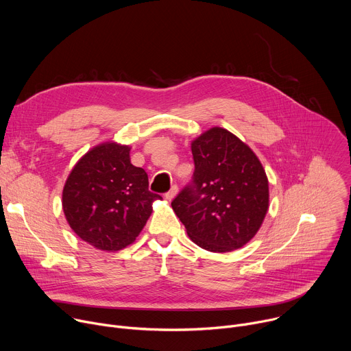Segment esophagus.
Instances as JSON below:
<instances>
[{"mask_svg": "<svg viewBox=\"0 0 351 351\" xmlns=\"http://www.w3.org/2000/svg\"><path fill=\"white\" fill-rule=\"evenodd\" d=\"M178 193H179V187H178L176 184H173V186L171 187V190L165 194V198L168 199V202H172V199L176 197Z\"/></svg>", "mask_w": 351, "mask_h": 351, "instance_id": "34e87169", "label": "esophagus"}]
</instances>
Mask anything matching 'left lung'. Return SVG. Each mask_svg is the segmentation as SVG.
<instances>
[{
    "label": "left lung",
    "mask_w": 351,
    "mask_h": 351,
    "mask_svg": "<svg viewBox=\"0 0 351 351\" xmlns=\"http://www.w3.org/2000/svg\"><path fill=\"white\" fill-rule=\"evenodd\" d=\"M194 173L172 208L198 247L228 253L261 228L269 207L268 178L258 157L223 128L191 141Z\"/></svg>",
    "instance_id": "1"
}]
</instances>
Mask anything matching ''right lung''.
I'll return each instance as SVG.
<instances>
[{
    "instance_id": "1",
    "label": "right lung",
    "mask_w": 351,
    "mask_h": 351,
    "mask_svg": "<svg viewBox=\"0 0 351 351\" xmlns=\"http://www.w3.org/2000/svg\"><path fill=\"white\" fill-rule=\"evenodd\" d=\"M161 195L148 190V176L130 162V147L106 141L76 162L62 190V210L72 230L103 252L132 244Z\"/></svg>"
}]
</instances>
